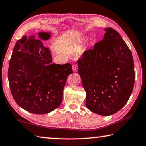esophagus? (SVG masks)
<instances>
[{
    "label": "esophagus",
    "instance_id": "34e87169",
    "mask_svg": "<svg viewBox=\"0 0 146 146\" xmlns=\"http://www.w3.org/2000/svg\"><path fill=\"white\" fill-rule=\"evenodd\" d=\"M72 68H73V71L75 72V71H76V70H77V69H78V65L76 64H73L72 66Z\"/></svg>",
    "mask_w": 146,
    "mask_h": 146
}]
</instances>
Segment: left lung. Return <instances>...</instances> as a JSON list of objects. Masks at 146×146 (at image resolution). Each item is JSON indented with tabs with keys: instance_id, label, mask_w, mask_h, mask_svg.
Returning <instances> with one entry per match:
<instances>
[{
	"instance_id": "left-lung-1",
	"label": "left lung",
	"mask_w": 146,
	"mask_h": 146,
	"mask_svg": "<svg viewBox=\"0 0 146 146\" xmlns=\"http://www.w3.org/2000/svg\"><path fill=\"white\" fill-rule=\"evenodd\" d=\"M104 38L78 60V73L86 92V105L102 116L120 110L129 100L135 82L131 51L120 35L106 28Z\"/></svg>"
}]
</instances>
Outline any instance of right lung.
I'll return each mask as SVG.
<instances>
[{"label":"right lung","instance_id":"1","mask_svg":"<svg viewBox=\"0 0 146 146\" xmlns=\"http://www.w3.org/2000/svg\"><path fill=\"white\" fill-rule=\"evenodd\" d=\"M38 35L47 40L50 35ZM72 66L52 64L49 49L34 37H22L17 42L9 60L8 81L17 104L34 114H46L62 101L63 90Z\"/></svg>","mask_w":146,"mask_h":146}]
</instances>
